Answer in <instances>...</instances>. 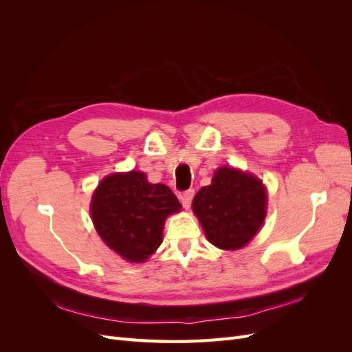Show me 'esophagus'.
Returning <instances> with one entry per match:
<instances>
[{"mask_svg": "<svg viewBox=\"0 0 352 352\" xmlns=\"http://www.w3.org/2000/svg\"><path fill=\"white\" fill-rule=\"evenodd\" d=\"M194 194H195L194 189H188V190H185V192H184L182 195H180V202H182V206H184L185 208H189V207H190V202H192Z\"/></svg>", "mask_w": 352, "mask_h": 352, "instance_id": "obj_1", "label": "esophagus"}]
</instances>
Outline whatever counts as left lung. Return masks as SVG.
Wrapping results in <instances>:
<instances>
[{"instance_id": "obj_1", "label": "left lung", "mask_w": 352, "mask_h": 352, "mask_svg": "<svg viewBox=\"0 0 352 352\" xmlns=\"http://www.w3.org/2000/svg\"><path fill=\"white\" fill-rule=\"evenodd\" d=\"M265 189L257 177L223 167L202 186L192 208L207 239L221 250H238L258 232L265 216Z\"/></svg>"}]
</instances>
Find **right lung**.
Segmentation results:
<instances>
[{
    "mask_svg": "<svg viewBox=\"0 0 352 352\" xmlns=\"http://www.w3.org/2000/svg\"><path fill=\"white\" fill-rule=\"evenodd\" d=\"M180 210L172 189L141 172L105 177L95 190L91 216L98 235L127 261H145L163 242L168 214Z\"/></svg>",
    "mask_w": 352,
    "mask_h": 352,
    "instance_id": "add662e5",
    "label": "right lung"
}]
</instances>
